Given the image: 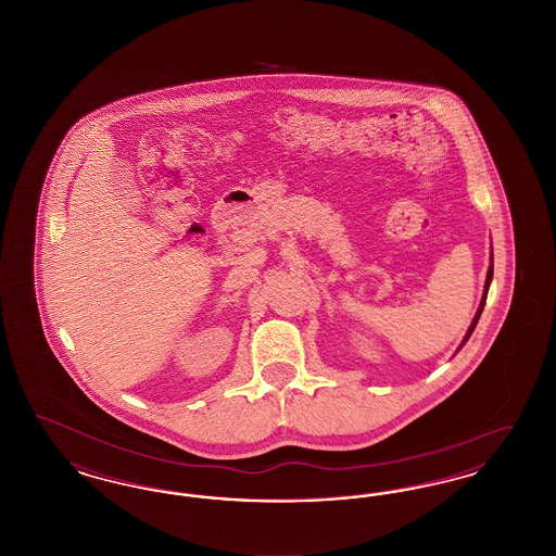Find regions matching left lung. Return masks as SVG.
<instances>
[{
	"instance_id": "left-lung-1",
	"label": "left lung",
	"mask_w": 556,
	"mask_h": 556,
	"mask_svg": "<svg viewBox=\"0 0 556 556\" xmlns=\"http://www.w3.org/2000/svg\"><path fill=\"white\" fill-rule=\"evenodd\" d=\"M492 275H494V258L490 256V266H488V275H485V286H483V295H481V302H479V308H477L476 317L471 320V325H469V329H467V333H465V340H463V345L467 344V340L471 338V333H473V329H476L477 320L481 317V311H483V306H485V298H488V290H490V283H492ZM458 348V350H460Z\"/></svg>"
}]
</instances>
